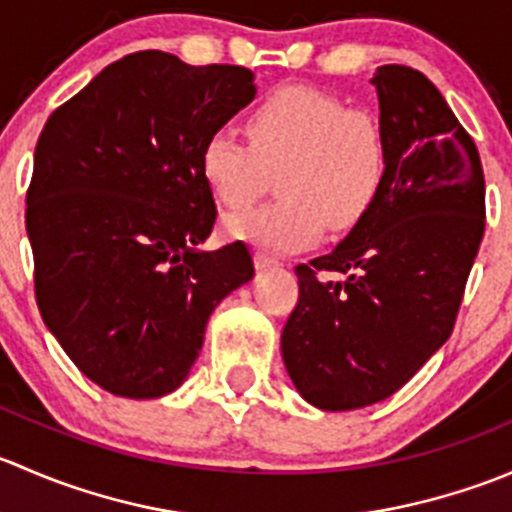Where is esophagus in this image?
<instances>
[{
    "mask_svg": "<svg viewBox=\"0 0 512 512\" xmlns=\"http://www.w3.org/2000/svg\"><path fill=\"white\" fill-rule=\"evenodd\" d=\"M255 265L257 270H275V267H280V262H277V257L267 255V252H255Z\"/></svg>",
    "mask_w": 512,
    "mask_h": 512,
    "instance_id": "1",
    "label": "esophagus"
}]
</instances>
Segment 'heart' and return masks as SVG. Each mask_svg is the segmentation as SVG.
Masks as SVG:
<instances>
[{
    "label": "heart",
    "mask_w": 512,
    "mask_h": 512,
    "mask_svg": "<svg viewBox=\"0 0 512 512\" xmlns=\"http://www.w3.org/2000/svg\"><path fill=\"white\" fill-rule=\"evenodd\" d=\"M247 141L220 126L200 148V173L227 210L255 203L277 173L280 198L227 220V232L277 252L366 218L389 173L379 118L314 86H282L247 113Z\"/></svg>",
    "instance_id": "heart-1"
}]
</instances>
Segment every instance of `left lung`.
<instances>
[{
	"label": "left lung",
	"mask_w": 512,
	"mask_h": 512,
	"mask_svg": "<svg viewBox=\"0 0 512 512\" xmlns=\"http://www.w3.org/2000/svg\"><path fill=\"white\" fill-rule=\"evenodd\" d=\"M371 84L386 183L347 240L294 267L299 299L282 329L294 386L324 411L384 401L451 337L485 230L478 148L441 91L404 64L379 66Z\"/></svg>",
	"instance_id": "left-lung-1"
}]
</instances>
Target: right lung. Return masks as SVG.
I'll return each instance as SVG.
<instances>
[{
  "label": "right lung",
  "instance_id": "1",
  "mask_svg": "<svg viewBox=\"0 0 512 512\" xmlns=\"http://www.w3.org/2000/svg\"><path fill=\"white\" fill-rule=\"evenodd\" d=\"M252 98L245 66L151 49L108 64L44 123L27 190L36 307L111 394L178 389L213 309L255 275L245 242L198 250L218 218L200 148Z\"/></svg>",
  "mask_w": 512,
  "mask_h": 512
}]
</instances>
